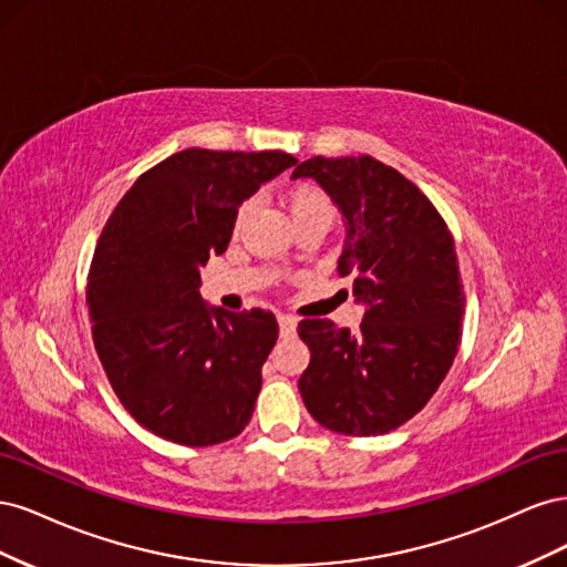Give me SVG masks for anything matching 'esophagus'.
Listing matches in <instances>:
<instances>
[{
    "mask_svg": "<svg viewBox=\"0 0 567 567\" xmlns=\"http://www.w3.org/2000/svg\"><path fill=\"white\" fill-rule=\"evenodd\" d=\"M279 329L281 336H293L298 329V319L293 315H279Z\"/></svg>",
    "mask_w": 567,
    "mask_h": 567,
    "instance_id": "34e87169",
    "label": "esophagus"
}]
</instances>
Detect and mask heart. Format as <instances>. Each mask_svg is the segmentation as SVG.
<instances>
[{
    "mask_svg": "<svg viewBox=\"0 0 567 567\" xmlns=\"http://www.w3.org/2000/svg\"><path fill=\"white\" fill-rule=\"evenodd\" d=\"M286 208L290 219H293L296 227L302 225H323L326 229L331 227V221L336 217V205L331 200V196L323 192L321 186L302 182L296 184L290 192L286 194ZM250 213V203H241L238 210L234 215V231L241 229V225L246 221Z\"/></svg>",
    "mask_w": 567,
    "mask_h": 567,
    "instance_id": "obj_1",
    "label": "heart"
}]
</instances>
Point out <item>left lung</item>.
Listing matches in <instances>:
<instances>
[{
    "instance_id": "8db88e82",
    "label": "left lung",
    "mask_w": 567,
    "mask_h": 567,
    "mask_svg": "<svg viewBox=\"0 0 567 567\" xmlns=\"http://www.w3.org/2000/svg\"><path fill=\"white\" fill-rule=\"evenodd\" d=\"M293 177L317 179L346 217L338 274L367 305L357 333L331 319L298 323L312 354L302 402L333 433H390L427 404L458 352L466 296L454 238L414 182L371 156H317Z\"/></svg>"
}]
</instances>
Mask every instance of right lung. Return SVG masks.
<instances>
[{"label":"right lung","mask_w":567,"mask_h":567,"mask_svg":"<svg viewBox=\"0 0 567 567\" xmlns=\"http://www.w3.org/2000/svg\"><path fill=\"white\" fill-rule=\"evenodd\" d=\"M296 163L284 151L184 148L146 169L101 231L87 274L94 348L153 435L210 447L248 425L279 323L260 307H205L200 267L227 250L244 198Z\"/></svg>","instance_id":"1"}]
</instances>
